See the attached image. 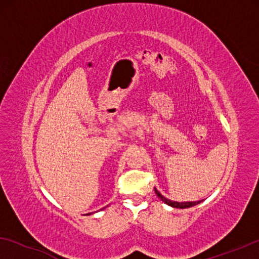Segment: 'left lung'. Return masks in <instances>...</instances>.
<instances>
[{
	"instance_id": "1",
	"label": "left lung",
	"mask_w": 259,
	"mask_h": 259,
	"mask_svg": "<svg viewBox=\"0 0 259 259\" xmlns=\"http://www.w3.org/2000/svg\"><path fill=\"white\" fill-rule=\"evenodd\" d=\"M154 191H155V194H157V196L160 198V199L164 201L165 204H167V205H169V206H172V207H177V208H187V207H191V206H194V205H197V204H199L201 200H198V201H182V203H179V201H173V200H169V199H167V198H165L164 196H162V194H160V192H159V191L157 190V189H154Z\"/></svg>"
}]
</instances>
